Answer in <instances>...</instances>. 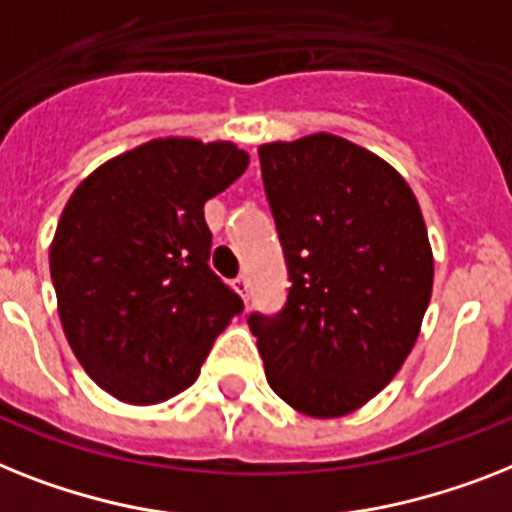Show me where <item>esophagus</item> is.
<instances>
[{
  "label": "esophagus",
  "instance_id": "esophagus-1",
  "mask_svg": "<svg viewBox=\"0 0 512 512\" xmlns=\"http://www.w3.org/2000/svg\"><path fill=\"white\" fill-rule=\"evenodd\" d=\"M234 289H236V292H239V297H242L244 302H247V297H249V281H247V276L234 278Z\"/></svg>",
  "mask_w": 512,
  "mask_h": 512
}]
</instances>
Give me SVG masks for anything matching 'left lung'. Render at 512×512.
Wrapping results in <instances>:
<instances>
[{
    "label": "left lung",
    "mask_w": 512,
    "mask_h": 512,
    "mask_svg": "<svg viewBox=\"0 0 512 512\" xmlns=\"http://www.w3.org/2000/svg\"><path fill=\"white\" fill-rule=\"evenodd\" d=\"M289 297L249 315L270 389L310 418H339L384 389L413 350L434 286L421 205L405 178L334 134L257 149Z\"/></svg>",
    "instance_id": "obj_1"
}]
</instances>
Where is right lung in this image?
<instances>
[{
  "label": "right lung",
  "instance_id": "right-lung-1",
  "mask_svg": "<svg viewBox=\"0 0 512 512\" xmlns=\"http://www.w3.org/2000/svg\"><path fill=\"white\" fill-rule=\"evenodd\" d=\"M231 141L152 139L70 194L49 247L57 313L97 386L128 405L189 389L242 299L215 276L205 202L242 176Z\"/></svg>",
  "mask_w": 512,
  "mask_h": 512
}]
</instances>
